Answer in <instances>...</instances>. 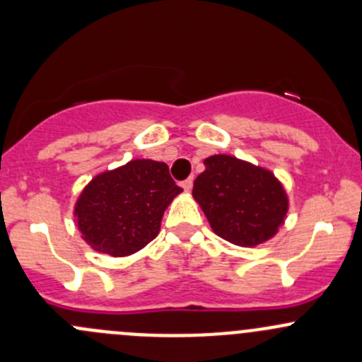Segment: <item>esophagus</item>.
I'll return each instance as SVG.
<instances>
[{
    "instance_id": "esophagus-1",
    "label": "esophagus",
    "mask_w": 362,
    "mask_h": 362,
    "mask_svg": "<svg viewBox=\"0 0 362 362\" xmlns=\"http://www.w3.org/2000/svg\"><path fill=\"white\" fill-rule=\"evenodd\" d=\"M182 187H184V191H191V187H192V177L185 178V180L182 182Z\"/></svg>"
}]
</instances>
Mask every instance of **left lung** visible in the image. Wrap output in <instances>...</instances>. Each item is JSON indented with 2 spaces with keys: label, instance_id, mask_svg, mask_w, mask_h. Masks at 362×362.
Instances as JSON below:
<instances>
[{
  "label": "left lung",
  "instance_id": "8db88e82",
  "mask_svg": "<svg viewBox=\"0 0 362 362\" xmlns=\"http://www.w3.org/2000/svg\"><path fill=\"white\" fill-rule=\"evenodd\" d=\"M192 196L211 229L240 247L272 238L287 214V194L272 171L233 156H210L194 180Z\"/></svg>",
  "mask_w": 362,
  "mask_h": 362
}]
</instances>
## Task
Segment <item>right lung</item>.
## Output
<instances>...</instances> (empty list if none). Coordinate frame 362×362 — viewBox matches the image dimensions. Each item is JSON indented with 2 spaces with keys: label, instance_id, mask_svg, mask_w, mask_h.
I'll use <instances>...</instances> for the list:
<instances>
[{
  "label": "right lung",
  "instance_id": "right-lung-1",
  "mask_svg": "<svg viewBox=\"0 0 362 362\" xmlns=\"http://www.w3.org/2000/svg\"><path fill=\"white\" fill-rule=\"evenodd\" d=\"M180 192L168 164L129 160L83 189L75 206L78 229L94 250L113 257L134 254L158 236L164 210Z\"/></svg>",
  "mask_w": 362,
  "mask_h": 362
}]
</instances>
